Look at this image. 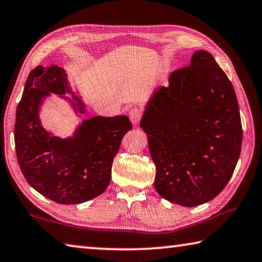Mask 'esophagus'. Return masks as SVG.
<instances>
[{
	"mask_svg": "<svg viewBox=\"0 0 262 262\" xmlns=\"http://www.w3.org/2000/svg\"><path fill=\"white\" fill-rule=\"evenodd\" d=\"M129 119L133 125H137L140 122L142 117V111L139 107H132L129 110Z\"/></svg>",
	"mask_w": 262,
	"mask_h": 262,
	"instance_id": "34e87169",
	"label": "esophagus"
}]
</instances>
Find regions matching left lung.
Listing matches in <instances>:
<instances>
[{"label":"left lung","mask_w":262,"mask_h":262,"mask_svg":"<svg viewBox=\"0 0 262 262\" xmlns=\"http://www.w3.org/2000/svg\"><path fill=\"white\" fill-rule=\"evenodd\" d=\"M156 166L155 187L185 207L210 201L229 183L243 129L236 92L210 53L195 52L158 88L141 120Z\"/></svg>","instance_id":"1"}]
</instances>
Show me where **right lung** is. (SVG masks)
Returning <instances> with one entry per match:
<instances>
[{"instance_id":"1","label":"right lung","mask_w":262,"mask_h":262,"mask_svg":"<svg viewBox=\"0 0 262 262\" xmlns=\"http://www.w3.org/2000/svg\"><path fill=\"white\" fill-rule=\"evenodd\" d=\"M51 94H72L74 108L84 104L70 90L64 70L38 66L29 74L16 112L15 147L20 171L32 187L50 200L76 205L107 188L115 155L133 126L126 115L84 120L70 139L53 136L40 123L39 107Z\"/></svg>"}]
</instances>
